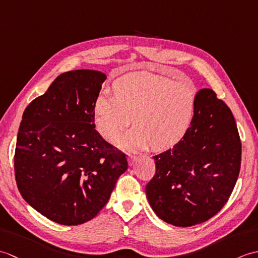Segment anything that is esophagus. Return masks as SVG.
Listing matches in <instances>:
<instances>
[{"label": "esophagus", "mask_w": 258, "mask_h": 258, "mask_svg": "<svg viewBox=\"0 0 258 258\" xmlns=\"http://www.w3.org/2000/svg\"><path fill=\"white\" fill-rule=\"evenodd\" d=\"M136 158H138V157H136V156H133V155H130V154H128V156H127V161H128V164H130L131 166H132L133 164L135 163Z\"/></svg>", "instance_id": "1"}]
</instances>
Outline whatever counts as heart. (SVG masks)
Masks as SVG:
<instances>
[{"label": "heart", "mask_w": 258, "mask_h": 258, "mask_svg": "<svg viewBox=\"0 0 258 258\" xmlns=\"http://www.w3.org/2000/svg\"><path fill=\"white\" fill-rule=\"evenodd\" d=\"M114 94L103 92L94 103V123L104 139L113 142L131 125L133 128L118 141L123 150L171 149L182 141L194 122L197 89L191 83L152 72L122 76L113 84Z\"/></svg>", "instance_id": "obj_1"}]
</instances>
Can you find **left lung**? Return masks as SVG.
I'll return each mask as SVG.
<instances>
[{"instance_id":"8db88e82","label":"left lung","mask_w":258,"mask_h":258,"mask_svg":"<svg viewBox=\"0 0 258 258\" xmlns=\"http://www.w3.org/2000/svg\"><path fill=\"white\" fill-rule=\"evenodd\" d=\"M242 144L231 109L214 91L197 92L194 122L173 149L156 155L146 197L168 224L206 222L226 204L239 174Z\"/></svg>"}]
</instances>
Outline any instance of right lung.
Returning a JSON list of instances; mask_svg holds the SVG:
<instances>
[{
  "mask_svg": "<svg viewBox=\"0 0 258 258\" xmlns=\"http://www.w3.org/2000/svg\"><path fill=\"white\" fill-rule=\"evenodd\" d=\"M106 74L75 70L58 75L22 116L14 156L25 202L61 225L91 221L106 205L126 157L96 132L94 103Z\"/></svg>",
  "mask_w": 258,
  "mask_h": 258,
  "instance_id": "obj_1",
  "label": "right lung"
}]
</instances>
